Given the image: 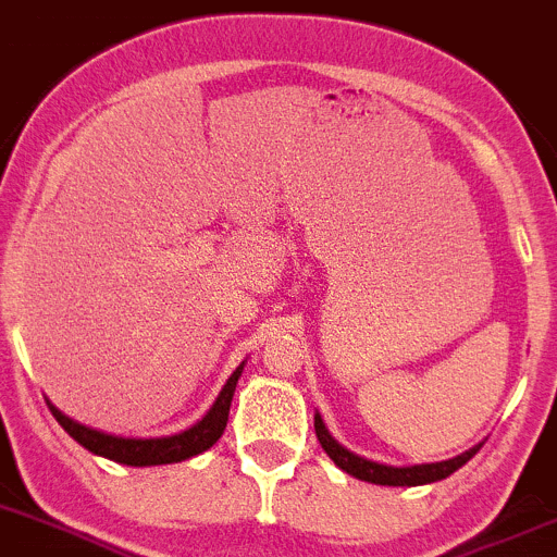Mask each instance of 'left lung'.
<instances>
[{"mask_svg": "<svg viewBox=\"0 0 557 557\" xmlns=\"http://www.w3.org/2000/svg\"><path fill=\"white\" fill-rule=\"evenodd\" d=\"M313 424H315V435H319L321 448H324L329 459H332L339 470H345L348 475L358 478V481L376 483V486H424V483L444 481V478L451 475V472L462 468L465 462H470V459L478 454V448L483 446V444H475L472 448H468V451L457 454V457L444 459V462H424V465H406V468H396V465L374 462V459H367L361 457V454L345 448L332 433H329L319 411H315Z\"/></svg>", "mask_w": 557, "mask_h": 557, "instance_id": "left-lung-1", "label": "left lung"}]
</instances>
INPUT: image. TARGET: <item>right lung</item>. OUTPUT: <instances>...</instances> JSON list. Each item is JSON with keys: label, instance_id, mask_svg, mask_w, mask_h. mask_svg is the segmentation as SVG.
Masks as SVG:
<instances>
[{"label": "right lung", "instance_id": "obj_1", "mask_svg": "<svg viewBox=\"0 0 557 557\" xmlns=\"http://www.w3.org/2000/svg\"><path fill=\"white\" fill-rule=\"evenodd\" d=\"M242 372H244V361L238 363L236 372L228 376V382L223 385L220 396L214 398V404L209 406V411L199 422L181 430V433L157 435V438H124V435L103 433V430L87 428V424L71 420V417L63 414L50 398H47V406H50L52 417L61 422L65 433H69L76 444L85 446L87 451L98 454V457H106L119 465H129V468L175 465V462H183V459L196 457V454L207 451L209 446L218 444L225 424H228L231 400H233V393H236L238 376H242Z\"/></svg>", "mask_w": 557, "mask_h": 557}]
</instances>
